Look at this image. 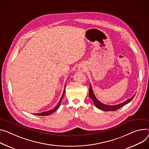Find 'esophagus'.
<instances>
[{
  "mask_svg": "<svg viewBox=\"0 0 149 149\" xmlns=\"http://www.w3.org/2000/svg\"><path fill=\"white\" fill-rule=\"evenodd\" d=\"M82 70H83V69H82Z\"/></svg>",
  "mask_w": 149,
  "mask_h": 149,
  "instance_id": "esophagus-1",
  "label": "esophagus"
}]
</instances>
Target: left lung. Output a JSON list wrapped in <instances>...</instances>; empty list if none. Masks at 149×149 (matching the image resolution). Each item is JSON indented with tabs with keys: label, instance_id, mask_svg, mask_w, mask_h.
<instances>
[{
	"label": "left lung",
	"instance_id": "1",
	"mask_svg": "<svg viewBox=\"0 0 149 149\" xmlns=\"http://www.w3.org/2000/svg\"><path fill=\"white\" fill-rule=\"evenodd\" d=\"M134 95H133L131 98L126 100L125 101L122 102V103L120 104H116V105H114V106H109V105H106V104H104L103 103H102L101 102H100L97 99V98L95 97V95H94V93L93 92V88H92V86H91V85L90 84V87H89V97L92 99V100L93 101L94 103V105L95 106L100 109V110H102L103 111H114V110H116L118 109H119V108H120L121 107L125 106V104H127L128 103H129V102L133 99V98L134 97Z\"/></svg>",
	"mask_w": 149,
	"mask_h": 149
}]
</instances>
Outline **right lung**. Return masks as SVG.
<instances>
[{
  "label": "right lung",
  "mask_w": 149,
  "mask_h": 149,
  "mask_svg": "<svg viewBox=\"0 0 149 149\" xmlns=\"http://www.w3.org/2000/svg\"><path fill=\"white\" fill-rule=\"evenodd\" d=\"M65 85H66V83H65ZM64 93H65V89L63 91V95L61 96V98L60 99V100L59 101L58 104L56 105V106L52 110H49V111H44V112H42V113H36V114H37V115L38 116H47V115H49V114L53 113L54 112H55L57 109H58L59 107H60V104H61V101L64 95Z\"/></svg>",
  "instance_id": "1"
}]
</instances>
